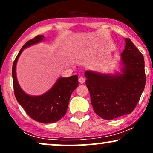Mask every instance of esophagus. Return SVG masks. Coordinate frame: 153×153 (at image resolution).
I'll use <instances>...</instances> for the list:
<instances>
[{"label":"esophagus","mask_w":153,"mask_h":153,"mask_svg":"<svg viewBox=\"0 0 153 153\" xmlns=\"http://www.w3.org/2000/svg\"><path fill=\"white\" fill-rule=\"evenodd\" d=\"M78 81L80 83L82 84L85 82V78H83V77H80L78 79Z\"/></svg>","instance_id":"obj_1"}]
</instances>
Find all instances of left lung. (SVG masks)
I'll use <instances>...</instances> for the list:
<instances>
[{
    "label": "left lung",
    "instance_id": "left-lung-1",
    "mask_svg": "<svg viewBox=\"0 0 153 153\" xmlns=\"http://www.w3.org/2000/svg\"><path fill=\"white\" fill-rule=\"evenodd\" d=\"M121 54L122 73L103 74L87 71L85 84L95 113L104 119H114L131 113L145 86L143 55L129 39Z\"/></svg>",
    "mask_w": 153,
    "mask_h": 153
}]
</instances>
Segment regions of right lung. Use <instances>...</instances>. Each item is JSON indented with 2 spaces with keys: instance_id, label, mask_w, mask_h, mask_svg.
<instances>
[{
  "instance_id": "right-lung-1",
  "label": "right lung",
  "mask_w": 153,
  "mask_h": 153,
  "mask_svg": "<svg viewBox=\"0 0 153 153\" xmlns=\"http://www.w3.org/2000/svg\"><path fill=\"white\" fill-rule=\"evenodd\" d=\"M44 38L43 35H38L22 47L13 62L12 77L14 94L19 104L31 119L36 122L48 124L57 122L65 114L72 93L78 85V75L59 78L50 90L41 96H30L22 90L16 74L17 61L24 49L41 42Z\"/></svg>"
}]
</instances>
